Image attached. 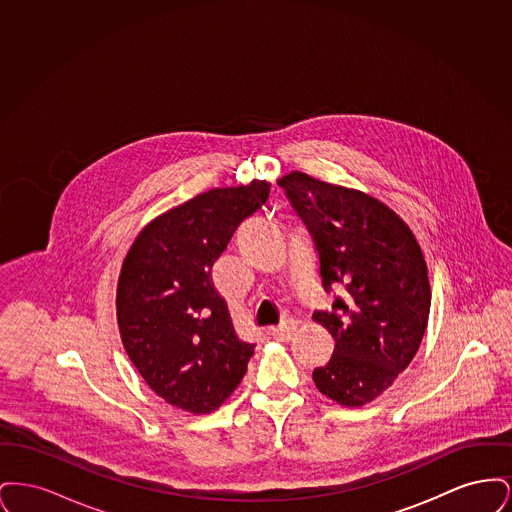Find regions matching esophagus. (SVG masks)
<instances>
[{
  "label": "esophagus",
  "mask_w": 512,
  "mask_h": 512,
  "mask_svg": "<svg viewBox=\"0 0 512 512\" xmlns=\"http://www.w3.org/2000/svg\"><path fill=\"white\" fill-rule=\"evenodd\" d=\"M295 330H297V322H295L293 318H290V320H284L282 324H278V326L270 328V330H268V334H270L274 340L288 341L292 340Z\"/></svg>",
  "instance_id": "1"
}]
</instances>
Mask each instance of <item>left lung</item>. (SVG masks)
<instances>
[{
	"label": "left lung",
	"mask_w": 512,
	"mask_h": 512,
	"mask_svg": "<svg viewBox=\"0 0 512 512\" xmlns=\"http://www.w3.org/2000/svg\"><path fill=\"white\" fill-rule=\"evenodd\" d=\"M317 249L324 290L338 295L313 318L336 341L313 370L318 391L363 407L413 361L430 315V282L411 228L370 195L293 171L278 180Z\"/></svg>",
	"instance_id": "left-lung-1"
}]
</instances>
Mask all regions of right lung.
I'll return each instance as SVG.
<instances>
[{"instance_id":"1","label":"right lung","mask_w":512,"mask_h":512,"mask_svg":"<svg viewBox=\"0 0 512 512\" xmlns=\"http://www.w3.org/2000/svg\"><path fill=\"white\" fill-rule=\"evenodd\" d=\"M270 184L215 188L151 220L124 257L117 286L122 345L172 407L205 414L238 388L255 343L238 338L211 268Z\"/></svg>"}]
</instances>
